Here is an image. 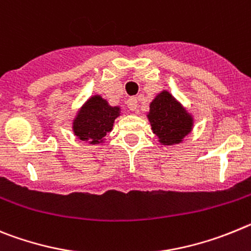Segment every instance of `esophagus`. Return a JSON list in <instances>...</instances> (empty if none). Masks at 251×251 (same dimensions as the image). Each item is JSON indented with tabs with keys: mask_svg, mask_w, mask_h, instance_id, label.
Here are the masks:
<instances>
[{
	"mask_svg": "<svg viewBox=\"0 0 251 251\" xmlns=\"http://www.w3.org/2000/svg\"><path fill=\"white\" fill-rule=\"evenodd\" d=\"M126 103H127V107L131 110V111H135V110H137V100H136V98H130Z\"/></svg>",
	"mask_w": 251,
	"mask_h": 251,
	"instance_id": "obj_1",
	"label": "esophagus"
}]
</instances>
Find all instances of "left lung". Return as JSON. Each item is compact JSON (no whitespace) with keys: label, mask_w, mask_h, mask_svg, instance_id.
<instances>
[{"label":"left lung","mask_w":251,"mask_h":251,"mask_svg":"<svg viewBox=\"0 0 251 251\" xmlns=\"http://www.w3.org/2000/svg\"><path fill=\"white\" fill-rule=\"evenodd\" d=\"M152 132L162 145L180 144L193 130L194 119L169 91H161L150 103L148 114Z\"/></svg>","instance_id":"left-lung-1"}]
</instances>
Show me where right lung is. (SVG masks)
Listing matches in <instances>:
<instances>
[{"instance_id":"right-lung-1","label":"right lung","mask_w":251,"mask_h":251,"mask_svg":"<svg viewBox=\"0 0 251 251\" xmlns=\"http://www.w3.org/2000/svg\"><path fill=\"white\" fill-rule=\"evenodd\" d=\"M120 111L119 106H110L100 95L91 96L74 119V134L81 141H89L92 145L101 144L112 130L115 119L120 116Z\"/></svg>"}]
</instances>
